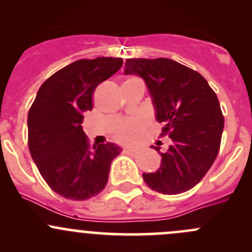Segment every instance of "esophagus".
<instances>
[{
  "label": "esophagus",
  "mask_w": 252,
  "mask_h": 252,
  "mask_svg": "<svg viewBox=\"0 0 252 252\" xmlns=\"http://www.w3.org/2000/svg\"><path fill=\"white\" fill-rule=\"evenodd\" d=\"M124 152H126V154H129V155H134L136 152V150L133 149V147H129V149L124 150Z\"/></svg>",
  "instance_id": "1"
}]
</instances>
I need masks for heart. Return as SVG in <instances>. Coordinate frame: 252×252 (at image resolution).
<instances>
[{
  "instance_id": "obj_1",
  "label": "heart",
  "mask_w": 252,
  "mask_h": 252,
  "mask_svg": "<svg viewBox=\"0 0 252 252\" xmlns=\"http://www.w3.org/2000/svg\"><path fill=\"white\" fill-rule=\"evenodd\" d=\"M138 78H129L128 80H135ZM146 123L141 118H133L123 122L116 130V138L121 141H133L144 133Z\"/></svg>"
}]
</instances>
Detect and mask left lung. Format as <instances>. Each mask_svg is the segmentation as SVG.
I'll list each match as a JSON object with an SVG mask.
<instances>
[{
	"label": "left lung",
	"instance_id": "1",
	"mask_svg": "<svg viewBox=\"0 0 252 252\" xmlns=\"http://www.w3.org/2000/svg\"><path fill=\"white\" fill-rule=\"evenodd\" d=\"M126 74H138L146 83L162 123L161 136L171 138L155 173H144L147 187L166 195L194 188L215 162L220 146L224 117L207 80L196 70L168 58H129Z\"/></svg>",
	"mask_w": 252,
	"mask_h": 252
}]
</instances>
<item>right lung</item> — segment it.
Wrapping results in <instances>:
<instances>
[{
    "label": "right lung",
    "instance_id": "1",
    "mask_svg": "<svg viewBox=\"0 0 252 252\" xmlns=\"http://www.w3.org/2000/svg\"><path fill=\"white\" fill-rule=\"evenodd\" d=\"M122 58L79 60L40 86L28 113V145L48 187L68 200L91 199L105 189L110 167L122 149L107 142L90 146L81 128L93 110L98 84L118 72Z\"/></svg>",
    "mask_w": 252,
    "mask_h": 252
}]
</instances>
